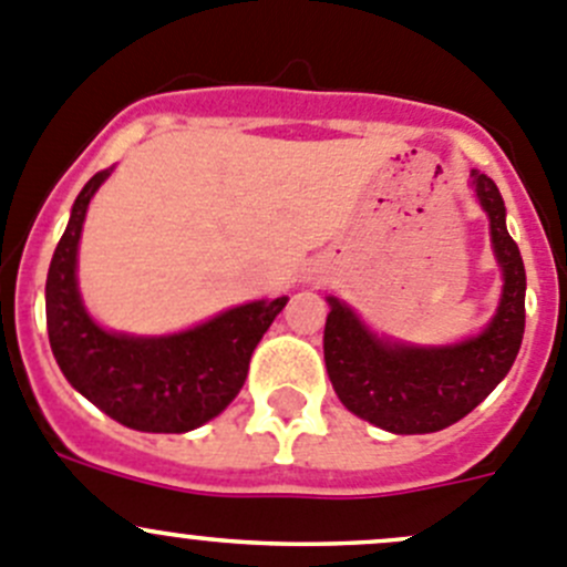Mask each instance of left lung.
Instances as JSON below:
<instances>
[{"instance_id": "1", "label": "left lung", "mask_w": 567, "mask_h": 567, "mask_svg": "<svg viewBox=\"0 0 567 567\" xmlns=\"http://www.w3.org/2000/svg\"><path fill=\"white\" fill-rule=\"evenodd\" d=\"M482 209L491 217L504 291L493 322L455 347H402L374 339L355 313L328 297L324 367L339 400L355 416L400 435L435 433L472 413L513 367L524 339L526 272L504 226V200L493 178L472 173Z\"/></svg>"}]
</instances>
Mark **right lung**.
<instances>
[{"instance_id": "obj_1", "label": "right lung", "mask_w": 567, "mask_h": 567, "mask_svg": "<svg viewBox=\"0 0 567 567\" xmlns=\"http://www.w3.org/2000/svg\"><path fill=\"white\" fill-rule=\"evenodd\" d=\"M112 167L76 195L47 276L49 344L80 394L123 427L187 433L226 411L248 378L250 355L289 297L231 308L200 328L162 339H132L101 330L76 291V245L87 204Z\"/></svg>"}]
</instances>
